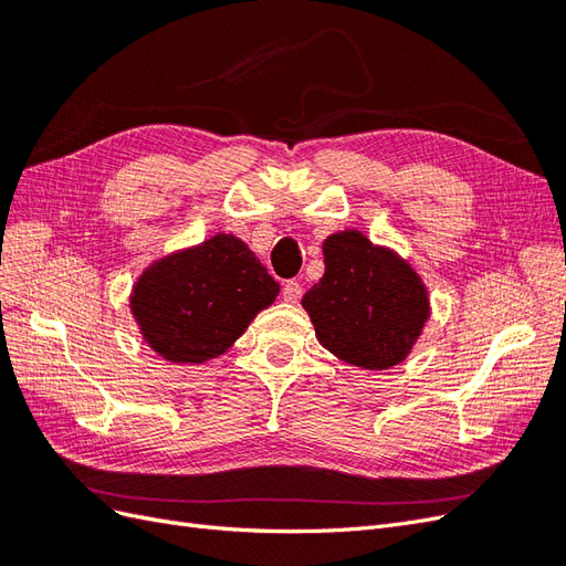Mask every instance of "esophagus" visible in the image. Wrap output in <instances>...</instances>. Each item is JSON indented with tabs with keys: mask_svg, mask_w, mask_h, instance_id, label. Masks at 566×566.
<instances>
[{
	"mask_svg": "<svg viewBox=\"0 0 566 566\" xmlns=\"http://www.w3.org/2000/svg\"><path fill=\"white\" fill-rule=\"evenodd\" d=\"M300 297H302V285L297 281H287L283 285V300L287 304H295V302H300Z\"/></svg>",
	"mask_w": 566,
	"mask_h": 566,
	"instance_id": "obj_1",
	"label": "esophagus"
}]
</instances>
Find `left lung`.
<instances>
[{"label":"left lung","instance_id":"8db88e82","mask_svg":"<svg viewBox=\"0 0 566 566\" xmlns=\"http://www.w3.org/2000/svg\"><path fill=\"white\" fill-rule=\"evenodd\" d=\"M323 264V279L302 297L321 345L364 370L403 364L432 316L416 266L356 229L325 238Z\"/></svg>","mask_w":566,"mask_h":566}]
</instances>
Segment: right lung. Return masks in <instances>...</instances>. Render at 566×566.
I'll return each instance as SVG.
<instances>
[{
	"label": "right lung",
	"instance_id": "add662e5",
	"mask_svg": "<svg viewBox=\"0 0 566 566\" xmlns=\"http://www.w3.org/2000/svg\"><path fill=\"white\" fill-rule=\"evenodd\" d=\"M281 285L233 233L167 252L129 293V312L146 345L169 364H205L227 354Z\"/></svg>",
	"mask_w": 566,
	"mask_h": 566
}]
</instances>
